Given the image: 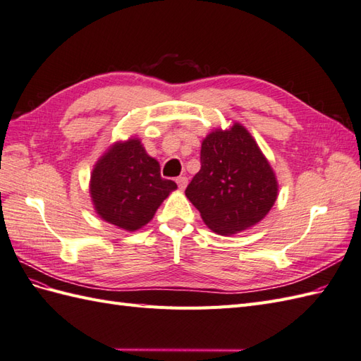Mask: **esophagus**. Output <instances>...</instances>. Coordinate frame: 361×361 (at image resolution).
I'll return each mask as SVG.
<instances>
[{
  "mask_svg": "<svg viewBox=\"0 0 361 361\" xmlns=\"http://www.w3.org/2000/svg\"><path fill=\"white\" fill-rule=\"evenodd\" d=\"M177 184H178V188L181 190H184V189H186V186H188V178L184 177V175H183V177H178L177 178Z\"/></svg>",
  "mask_w": 361,
  "mask_h": 361,
  "instance_id": "1",
  "label": "esophagus"
}]
</instances>
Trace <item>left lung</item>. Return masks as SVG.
Here are the masks:
<instances>
[{
	"instance_id": "obj_1",
	"label": "left lung",
	"mask_w": 361,
	"mask_h": 361,
	"mask_svg": "<svg viewBox=\"0 0 361 361\" xmlns=\"http://www.w3.org/2000/svg\"><path fill=\"white\" fill-rule=\"evenodd\" d=\"M200 159L201 169L186 197L210 230L233 235L269 214L277 198L276 175L241 123L210 133L202 140Z\"/></svg>"
}]
</instances>
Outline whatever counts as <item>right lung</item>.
Listing matches in <instances>:
<instances>
[{
  "label": "right lung",
  "mask_w": 361,
  "mask_h": 361,
  "mask_svg": "<svg viewBox=\"0 0 361 361\" xmlns=\"http://www.w3.org/2000/svg\"><path fill=\"white\" fill-rule=\"evenodd\" d=\"M177 184L160 175V164L146 154L138 138L114 143L91 173L90 193L97 215L134 232L154 218Z\"/></svg>",
  "instance_id": "add662e5"
}]
</instances>
